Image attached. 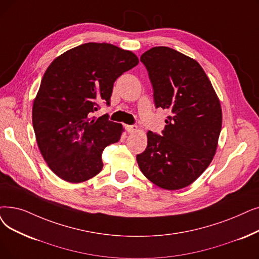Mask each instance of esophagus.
I'll use <instances>...</instances> for the list:
<instances>
[{"instance_id": "1", "label": "esophagus", "mask_w": 259, "mask_h": 259, "mask_svg": "<svg viewBox=\"0 0 259 259\" xmlns=\"http://www.w3.org/2000/svg\"><path fill=\"white\" fill-rule=\"evenodd\" d=\"M126 130H127V132L128 133H133V132H137V131H139V127L138 126H136V125H127L126 126Z\"/></svg>"}]
</instances>
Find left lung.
I'll list each match as a JSON object with an SVG mask.
<instances>
[{
  "label": "left lung",
  "mask_w": 259,
  "mask_h": 259,
  "mask_svg": "<svg viewBox=\"0 0 259 259\" xmlns=\"http://www.w3.org/2000/svg\"><path fill=\"white\" fill-rule=\"evenodd\" d=\"M156 108L168 110L163 137L148 131L137 155L143 175L167 190L184 188L204 172L216 153L222 125L220 100L201 65L167 47L141 56Z\"/></svg>",
  "instance_id": "left-lung-1"
}]
</instances>
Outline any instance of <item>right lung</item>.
<instances>
[{
  "instance_id": "obj_1",
  "label": "right lung",
  "mask_w": 259,
  "mask_h": 259,
  "mask_svg": "<svg viewBox=\"0 0 259 259\" xmlns=\"http://www.w3.org/2000/svg\"><path fill=\"white\" fill-rule=\"evenodd\" d=\"M139 63L136 54L109 43H84L58 56L47 69L32 104V126L44 161L70 183L103 169L102 154L120 140V123L91 117L110 105L113 84Z\"/></svg>"
}]
</instances>
